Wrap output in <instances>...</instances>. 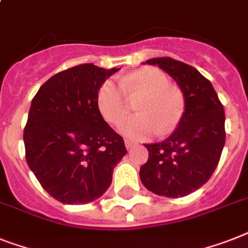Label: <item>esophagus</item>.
<instances>
[{"label":"esophagus","mask_w":248,"mask_h":248,"mask_svg":"<svg viewBox=\"0 0 248 248\" xmlns=\"http://www.w3.org/2000/svg\"><path fill=\"white\" fill-rule=\"evenodd\" d=\"M124 145H126V148L127 149H131L134 148L135 145H136V142L131 141V140H127V139H126V140H124Z\"/></svg>","instance_id":"1"}]
</instances>
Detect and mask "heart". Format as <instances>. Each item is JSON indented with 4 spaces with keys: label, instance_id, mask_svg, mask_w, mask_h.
<instances>
[{
    "label": "heart",
    "instance_id": "heart-1",
    "mask_svg": "<svg viewBox=\"0 0 248 248\" xmlns=\"http://www.w3.org/2000/svg\"><path fill=\"white\" fill-rule=\"evenodd\" d=\"M141 114L124 121L120 131L134 140L156 134L168 135L180 124L185 113V96L170 86L168 76L156 67H144L121 78V84L106 80L100 85L96 103L104 120L117 124L127 116L131 100H138Z\"/></svg>",
    "mask_w": 248,
    "mask_h": 248
}]
</instances>
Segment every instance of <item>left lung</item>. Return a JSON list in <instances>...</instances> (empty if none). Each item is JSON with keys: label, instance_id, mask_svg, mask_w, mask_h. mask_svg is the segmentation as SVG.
Listing matches in <instances>:
<instances>
[{"label": "left lung", "instance_id": "1", "mask_svg": "<svg viewBox=\"0 0 248 248\" xmlns=\"http://www.w3.org/2000/svg\"><path fill=\"white\" fill-rule=\"evenodd\" d=\"M146 63L158 65L176 80L185 113L170 138L145 144L149 158L140 168V180L159 196H186L208 182L218 166L225 142L224 108L211 82L192 66L170 57Z\"/></svg>", "mask_w": 248, "mask_h": 248}]
</instances>
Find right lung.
<instances>
[{
	"mask_svg": "<svg viewBox=\"0 0 248 248\" xmlns=\"http://www.w3.org/2000/svg\"><path fill=\"white\" fill-rule=\"evenodd\" d=\"M117 71L93 63L74 66L48 78L31 100L24 128L26 163L60 202L82 205L99 199L127 153L96 103L100 85Z\"/></svg>",
	"mask_w": 248,
	"mask_h": 248,
	"instance_id": "1",
	"label": "right lung"
}]
</instances>
